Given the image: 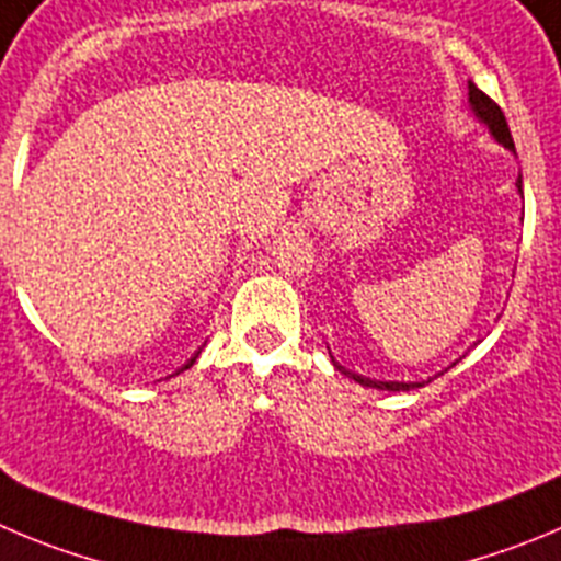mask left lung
Wrapping results in <instances>:
<instances>
[{"label": "left lung", "mask_w": 561, "mask_h": 561, "mask_svg": "<svg viewBox=\"0 0 561 561\" xmlns=\"http://www.w3.org/2000/svg\"><path fill=\"white\" fill-rule=\"evenodd\" d=\"M468 88H470L468 96H470V104H473L476 115H479V118L486 124V127L493 129V135L501 140V144L506 146V149L515 151V140H512V133H510V124H506L504 110H501L499 104L493 102V99L486 96L484 91H479V88H476L473 82H470ZM517 191L523 193V180H520V176H517ZM337 370H343L345 376H352V379L359 381V385L376 387V390H415V387H423L421 381H376V379H368V376L352 374V370L340 368V365H337Z\"/></svg>", "instance_id": "1"}]
</instances>
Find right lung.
<instances>
[{"mask_svg": "<svg viewBox=\"0 0 561 561\" xmlns=\"http://www.w3.org/2000/svg\"><path fill=\"white\" fill-rule=\"evenodd\" d=\"M193 363H196V357H193V359H191V363H187V365H185V368H191V365H193Z\"/></svg>", "mask_w": 561, "mask_h": 561, "instance_id": "add662e5", "label": "right lung"}]
</instances>
